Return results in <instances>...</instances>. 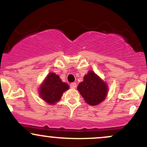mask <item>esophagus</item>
I'll list each match as a JSON object with an SVG mask.
<instances>
[{
  "label": "esophagus",
  "mask_w": 147,
  "mask_h": 147,
  "mask_svg": "<svg viewBox=\"0 0 147 147\" xmlns=\"http://www.w3.org/2000/svg\"><path fill=\"white\" fill-rule=\"evenodd\" d=\"M70 87L71 88H75L77 87V84L75 82H73V83H71L70 84Z\"/></svg>",
  "instance_id": "34e87169"
}]
</instances>
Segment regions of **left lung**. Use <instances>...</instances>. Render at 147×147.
<instances>
[{
  "label": "left lung",
  "instance_id": "8db88e82",
  "mask_svg": "<svg viewBox=\"0 0 147 147\" xmlns=\"http://www.w3.org/2000/svg\"><path fill=\"white\" fill-rule=\"evenodd\" d=\"M77 90L86 103L96 106L107 97L108 85L94 72L89 70L84 77V81L79 84Z\"/></svg>",
  "mask_w": 147,
  "mask_h": 147
}]
</instances>
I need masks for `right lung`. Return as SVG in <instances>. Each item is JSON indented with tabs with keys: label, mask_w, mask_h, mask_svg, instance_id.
Returning a JSON list of instances; mask_svg holds the SVG:
<instances>
[{
	"label": "right lung",
	"mask_w": 147,
	"mask_h": 147,
	"mask_svg": "<svg viewBox=\"0 0 147 147\" xmlns=\"http://www.w3.org/2000/svg\"><path fill=\"white\" fill-rule=\"evenodd\" d=\"M69 85L63 82L60 77L54 72H50L41 84L39 88L40 98L49 105H54L61 100Z\"/></svg>",
	"instance_id": "obj_1"
}]
</instances>
